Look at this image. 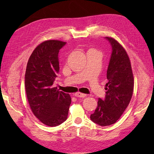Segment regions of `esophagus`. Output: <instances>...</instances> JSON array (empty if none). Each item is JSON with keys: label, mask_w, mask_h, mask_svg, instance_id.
<instances>
[{"label": "esophagus", "mask_w": 154, "mask_h": 154, "mask_svg": "<svg viewBox=\"0 0 154 154\" xmlns=\"http://www.w3.org/2000/svg\"><path fill=\"white\" fill-rule=\"evenodd\" d=\"M75 96L76 97H81V98L82 97V98H83V97H85L87 96V94H84V93H81L78 92V93H75Z\"/></svg>", "instance_id": "34e87169"}]
</instances>
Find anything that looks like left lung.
Masks as SVG:
<instances>
[{
  "instance_id": "8db88e82",
  "label": "left lung",
  "mask_w": 154,
  "mask_h": 154,
  "mask_svg": "<svg viewBox=\"0 0 154 154\" xmlns=\"http://www.w3.org/2000/svg\"><path fill=\"white\" fill-rule=\"evenodd\" d=\"M112 47L108 66L104 99H98V105L90 116L99 126H110L120 119L132 99L134 90L131 63L126 50L116 40L105 37Z\"/></svg>"
}]
</instances>
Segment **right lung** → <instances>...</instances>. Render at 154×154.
Returning a JSON list of instances; mask_svg holds the SVG:
<instances>
[{
    "label": "right lung",
    "instance_id": "right-lung-1",
    "mask_svg": "<svg viewBox=\"0 0 154 154\" xmlns=\"http://www.w3.org/2000/svg\"><path fill=\"white\" fill-rule=\"evenodd\" d=\"M66 42L48 40L35 48L27 63L24 85L32 112L49 126H56L67 119L70 95L53 87L60 71L58 54Z\"/></svg>",
    "mask_w": 154,
    "mask_h": 154
}]
</instances>
